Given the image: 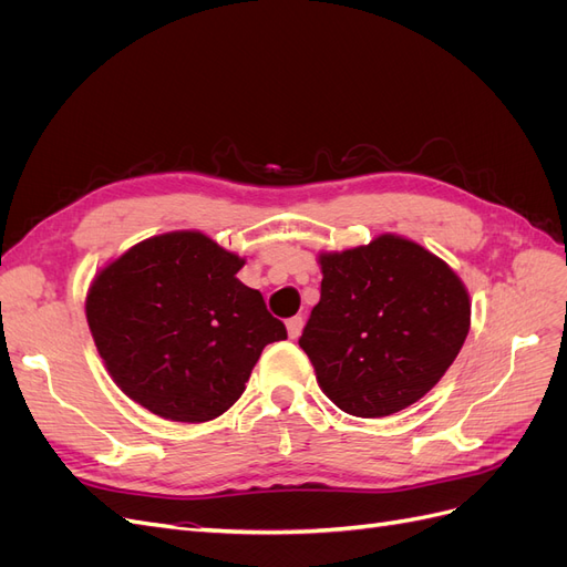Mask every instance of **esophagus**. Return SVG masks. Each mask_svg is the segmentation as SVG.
<instances>
[{"label":"esophagus","instance_id":"esophagus-1","mask_svg":"<svg viewBox=\"0 0 567 567\" xmlns=\"http://www.w3.org/2000/svg\"><path fill=\"white\" fill-rule=\"evenodd\" d=\"M286 329H288V338L296 340L300 336V331H302V317H290L286 321Z\"/></svg>","mask_w":567,"mask_h":567}]
</instances>
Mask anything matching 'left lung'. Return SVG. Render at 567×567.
<instances>
[{"label":"left lung","instance_id":"left-lung-1","mask_svg":"<svg viewBox=\"0 0 567 567\" xmlns=\"http://www.w3.org/2000/svg\"><path fill=\"white\" fill-rule=\"evenodd\" d=\"M321 298L300 348L338 409L359 419L402 411L431 392L471 329L458 274L421 244L379 234L367 246L321 250Z\"/></svg>","mask_w":567,"mask_h":567}]
</instances>
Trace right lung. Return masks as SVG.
<instances>
[{
  "mask_svg": "<svg viewBox=\"0 0 567 567\" xmlns=\"http://www.w3.org/2000/svg\"><path fill=\"white\" fill-rule=\"evenodd\" d=\"M246 257L196 229L144 238L96 271L84 298L115 385L165 421L205 423L241 398L265 346L286 338Z\"/></svg>",
  "mask_w": 567,
  "mask_h": 567,
  "instance_id": "1",
  "label": "right lung"
}]
</instances>
